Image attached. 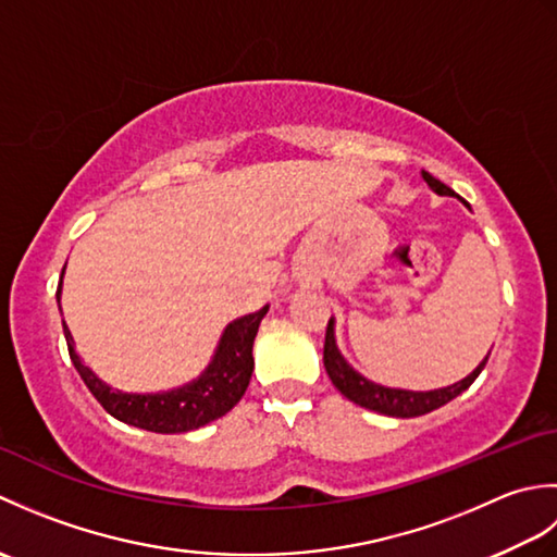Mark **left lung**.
<instances>
[{"mask_svg": "<svg viewBox=\"0 0 557 557\" xmlns=\"http://www.w3.org/2000/svg\"><path fill=\"white\" fill-rule=\"evenodd\" d=\"M423 182L429 184L437 196H457L453 188L445 186L441 180H435L433 174L421 172ZM459 198V196H457ZM488 357L483 359L474 371H471L467 377H461L459 383L447 385V387H437L429 389V393H413V389H399V387H385L371 383L369 377H363L359 371H354L351 366L342 357L335 342V321L330 318L327 330H325V347H323V363L325 371L330 375V381L339 389L342 395L351 399L354 405L366 407L377 413H385V417H397V419H411V417H423L433 409H441L447 405L449 399H455L457 395L465 393V389L476 381L479 373L486 366Z\"/></svg>", "mask_w": 557, "mask_h": 557, "instance_id": "8db88e82", "label": "left lung"}]
</instances>
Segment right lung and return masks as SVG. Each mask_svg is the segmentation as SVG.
Masks as SVG:
<instances>
[{
  "label": "right lung",
  "mask_w": 557,
  "mask_h": 557,
  "mask_svg": "<svg viewBox=\"0 0 557 557\" xmlns=\"http://www.w3.org/2000/svg\"><path fill=\"white\" fill-rule=\"evenodd\" d=\"M59 297H62V282L57 287V304ZM265 313L268 306L256 313L236 318V321L224 327L215 357H212L208 369L196 381L174 387L170 393L156 395L122 393V389L102 383L81 361L74 349V337H71L66 323H62L69 357L74 361L83 383L88 385L92 397L100 401L104 411L128 425H136V429H146L152 433H186L224 417L244 397L253 373V339Z\"/></svg>",
  "instance_id": "obj_1"
}]
</instances>
